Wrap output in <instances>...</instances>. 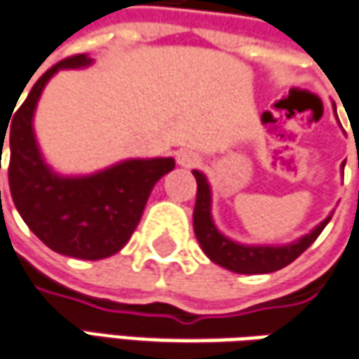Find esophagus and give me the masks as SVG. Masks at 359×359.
<instances>
[{"instance_id": "34e87169", "label": "esophagus", "mask_w": 359, "mask_h": 359, "mask_svg": "<svg viewBox=\"0 0 359 359\" xmlns=\"http://www.w3.org/2000/svg\"><path fill=\"white\" fill-rule=\"evenodd\" d=\"M177 163H179L180 167L192 168L201 163V156L196 155V153H192V151H187V149H184V151H179V153H177Z\"/></svg>"}]
</instances>
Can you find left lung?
Returning a JSON list of instances; mask_svg holds the SVG:
<instances>
[{
	"mask_svg": "<svg viewBox=\"0 0 359 359\" xmlns=\"http://www.w3.org/2000/svg\"><path fill=\"white\" fill-rule=\"evenodd\" d=\"M334 113H336V107H334ZM262 121H264V115H262ZM341 170H344V165H341ZM192 175L196 179V204L192 212L196 241L201 244L203 252L215 264L236 274H268V272H276L280 268L288 266L320 236V232L326 229V224L334 215L332 210L310 232L286 244H244V242L232 241L230 236L218 230L212 218L210 182L201 170H192Z\"/></svg>",
	"mask_w": 359,
	"mask_h": 359,
	"instance_id": "obj_1",
	"label": "left lung"
}]
</instances>
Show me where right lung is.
Wrapping results in <instances>:
<instances>
[{
  "instance_id": "1",
  "label": "right lung",
  "mask_w": 359,
  "mask_h": 359,
  "mask_svg": "<svg viewBox=\"0 0 359 359\" xmlns=\"http://www.w3.org/2000/svg\"><path fill=\"white\" fill-rule=\"evenodd\" d=\"M89 65L93 59L87 53L59 61L37 79L11 125L7 123L9 191L21 218L45 246L71 258L101 260L129 242L153 187L175 168V158H125L91 175L75 177L61 175L47 165L33 129L37 103L57 71ZM4 133L7 129L0 130L1 149Z\"/></svg>"
}]
</instances>
